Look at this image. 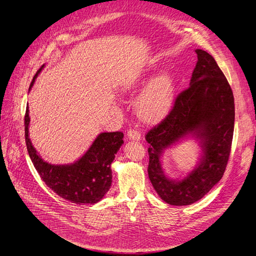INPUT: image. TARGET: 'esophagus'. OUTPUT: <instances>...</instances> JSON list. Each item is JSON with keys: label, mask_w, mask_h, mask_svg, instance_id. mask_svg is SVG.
Here are the masks:
<instances>
[{"label": "esophagus", "mask_w": 256, "mask_h": 256, "mask_svg": "<svg viewBox=\"0 0 256 256\" xmlns=\"http://www.w3.org/2000/svg\"><path fill=\"white\" fill-rule=\"evenodd\" d=\"M127 136L130 138V140H140L141 138V134L140 131H138V129H134V128H131L128 130L127 132Z\"/></svg>", "instance_id": "esophagus-1"}]
</instances>
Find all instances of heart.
<instances>
[{
    "label": "heart",
    "instance_id": "b5f03b06",
    "mask_svg": "<svg viewBox=\"0 0 256 256\" xmlns=\"http://www.w3.org/2000/svg\"><path fill=\"white\" fill-rule=\"evenodd\" d=\"M174 84L166 74L156 76L143 90L136 102V110L142 118L156 120L164 116L172 104Z\"/></svg>",
    "mask_w": 256,
    "mask_h": 256
}]
</instances>
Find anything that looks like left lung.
I'll return each mask as SVG.
<instances>
[{
  "label": "left lung",
  "mask_w": 256,
  "mask_h": 256,
  "mask_svg": "<svg viewBox=\"0 0 256 256\" xmlns=\"http://www.w3.org/2000/svg\"><path fill=\"white\" fill-rule=\"evenodd\" d=\"M198 63L190 86L175 98L174 106L157 126L147 132L148 177L166 203L184 206L196 203L222 178L228 161L234 134L233 92L216 63L204 50L196 49ZM191 134L200 140L199 164L182 180L165 176L160 158L164 149Z\"/></svg>",
  "instance_id": "obj_1"
}]
</instances>
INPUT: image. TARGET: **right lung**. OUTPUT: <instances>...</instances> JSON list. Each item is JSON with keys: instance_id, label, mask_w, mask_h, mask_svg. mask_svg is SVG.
I'll return each instance as SVG.
<instances>
[{"instance_id": "add662e5", "label": "right lung", "mask_w": 256, "mask_h": 256, "mask_svg": "<svg viewBox=\"0 0 256 256\" xmlns=\"http://www.w3.org/2000/svg\"><path fill=\"white\" fill-rule=\"evenodd\" d=\"M30 82L32 88L38 74ZM28 106L24 116L26 143L30 158L42 180L58 196L76 204H95L109 191L112 184L111 164L124 143L120 131L100 134L92 142L88 150L72 164L56 166L46 162L30 140L28 136Z\"/></svg>"}]
</instances>
